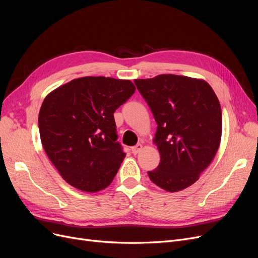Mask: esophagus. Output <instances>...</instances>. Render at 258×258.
Instances as JSON below:
<instances>
[{"mask_svg": "<svg viewBox=\"0 0 258 258\" xmlns=\"http://www.w3.org/2000/svg\"><path fill=\"white\" fill-rule=\"evenodd\" d=\"M142 144L141 143H138L137 145H135V146H133L132 147V153L134 154V155H137L138 153H140V151L142 150Z\"/></svg>", "mask_w": 258, "mask_h": 258, "instance_id": "34e87169", "label": "esophagus"}]
</instances>
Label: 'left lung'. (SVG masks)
Returning <instances> with one entry per match:
<instances>
[{"label":"left lung","mask_w":258,"mask_h":258,"mask_svg":"<svg viewBox=\"0 0 258 258\" xmlns=\"http://www.w3.org/2000/svg\"><path fill=\"white\" fill-rule=\"evenodd\" d=\"M157 122L160 164L151 181L169 192L192 185L212 162L222 137V108L205 80L173 74L135 79Z\"/></svg>","instance_id":"left-lung-1"}]
</instances>
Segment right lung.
Segmentation results:
<instances>
[{"label":"right lung","mask_w":258,"mask_h":258,"mask_svg":"<svg viewBox=\"0 0 258 258\" xmlns=\"http://www.w3.org/2000/svg\"><path fill=\"white\" fill-rule=\"evenodd\" d=\"M135 91L131 80L87 76L47 95L38 114L40 141L68 184L97 192L112 183L125 157L114 113Z\"/></svg>","instance_id":"1"}]
</instances>
